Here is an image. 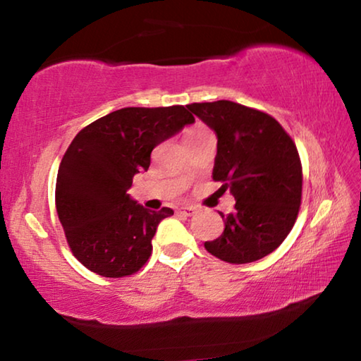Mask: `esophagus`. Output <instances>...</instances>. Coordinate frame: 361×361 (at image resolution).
Instances as JSON below:
<instances>
[{
	"label": "esophagus",
	"mask_w": 361,
	"mask_h": 361,
	"mask_svg": "<svg viewBox=\"0 0 361 361\" xmlns=\"http://www.w3.org/2000/svg\"><path fill=\"white\" fill-rule=\"evenodd\" d=\"M178 213H183V215H186V216H192L194 213H197V209H195V207H192V205H186V207H181Z\"/></svg>",
	"instance_id": "34e87169"
}]
</instances>
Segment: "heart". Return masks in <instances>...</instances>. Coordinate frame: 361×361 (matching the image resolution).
Returning <instances> with one entry per match:
<instances>
[{"instance_id":"heart-1","label":"heart","mask_w":361,"mask_h":361,"mask_svg":"<svg viewBox=\"0 0 361 361\" xmlns=\"http://www.w3.org/2000/svg\"><path fill=\"white\" fill-rule=\"evenodd\" d=\"M202 132H205V130H204V129H194V130H191V132L188 133V138H189V137H194V135H197V133H202Z\"/></svg>"}]
</instances>
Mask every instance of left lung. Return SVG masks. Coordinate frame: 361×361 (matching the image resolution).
I'll return each mask as SVG.
<instances>
[{
	"mask_svg": "<svg viewBox=\"0 0 361 361\" xmlns=\"http://www.w3.org/2000/svg\"><path fill=\"white\" fill-rule=\"evenodd\" d=\"M188 108L218 137L213 180L235 197L224 231L204 247L218 259L247 264L272 253L295 221L302 197V166L293 138L277 119L229 100Z\"/></svg>",
	"mask_w": 361,
	"mask_h": 361,
	"instance_id": "obj_1",
	"label": "left lung"
}]
</instances>
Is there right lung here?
I'll return each instance as SVG.
<instances>
[{"label":"right lung","instance_id":"add662e5","mask_svg":"<svg viewBox=\"0 0 361 361\" xmlns=\"http://www.w3.org/2000/svg\"><path fill=\"white\" fill-rule=\"evenodd\" d=\"M194 116L185 106H130L85 126L60 162L56 207L75 258L102 277L138 272L149 259L159 223L173 210L145 209L127 194L151 152Z\"/></svg>","mask_w":361,"mask_h":361}]
</instances>
